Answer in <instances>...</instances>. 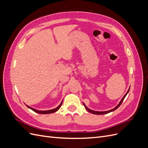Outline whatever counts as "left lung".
<instances>
[{"label":"left lung","mask_w":148,"mask_h":148,"mask_svg":"<svg viewBox=\"0 0 148 148\" xmlns=\"http://www.w3.org/2000/svg\"><path fill=\"white\" fill-rule=\"evenodd\" d=\"M130 87L129 88V89H128V91L127 92V93L125 94V95H124V96L122 97V99H121V101H120V102L119 103V104L116 106L115 107H114V109H111V110H107V111H95V110H91V109H89L88 107H86V106L85 105L84 103H83V105H84V107H85V109H86L88 112H91V113H92V114H96V115H102V114H108V113H109V112H113V111H114L115 110H116L117 109L118 107L121 105V104H122V102L123 101V100H124V99H125V97H126V96L127 95V94L128 93V92H129V90H130Z\"/></svg>","instance_id":"obj_1"}]
</instances>
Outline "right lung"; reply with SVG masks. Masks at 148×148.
Returning <instances> with one entry per match:
<instances>
[{
  "label": "right lung",
  "instance_id": "obj_1",
  "mask_svg": "<svg viewBox=\"0 0 148 148\" xmlns=\"http://www.w3.org/2000/svg\"><path fill=\"white\" fill-rule=\"evenodd\" d=\"M62 102H63V101H62L61 102L60 105H59V106H58L57 107H56V108L51 109V110H38L35 109H33V107H29V106H27V105H26V106H27L29 109H31L32 110H33L34 112H36V113L41 114H52V113L55 112H56V111H57L58 110H59V109H60V107H61L62 104Z\"/></svg>",
  "mask_w": 148,
  "mask_h": 148
}]
</instances>
